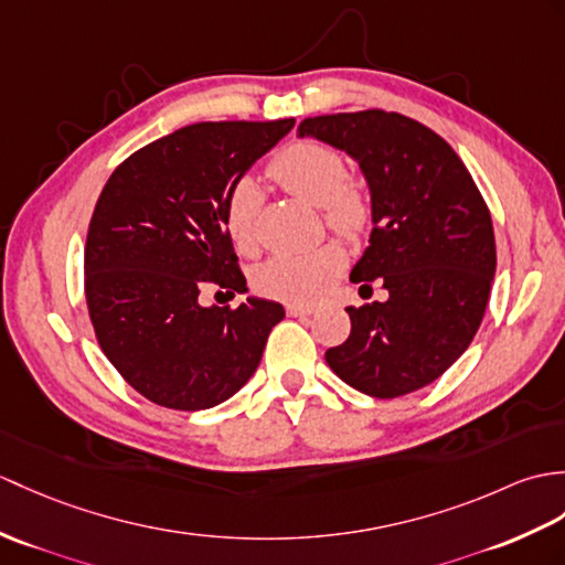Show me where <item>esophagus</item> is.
Listing matches in <instances>:
<instances>
[{"instance_id":"34e87169","label":"esophagus","mask_w":565,"mask_h":565,"mask_svg":"<svg viewBox=\"0 0 565 565\" xmlns=\"http://www.w3.org/2000/svg\"><path fill=\"white\" fill-rule=\"evenodd\" d=\"M286 312L291 315V318H303V315H312L315 306H306V303H288Z\"/></svg>"}]
</instances>
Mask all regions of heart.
<instances>
[{
    "mask_svg": "<svg viewBox=\"0 0 565 565\" xmlns=\"http://www.w3.org/2000/svg\"><path fill=\"white\" fill-rule=\"evenodd\" d=\"M271 178L284 190L322 209L327 226L347 238H359L369 228L373 206L359 182L347 180L344 156L324 143L300 139L288 143L269 163ZM259 190L253 180H238L228 192L226 231L241 253H253L257 243ZM344 267V250L337 243H324L308 253H281L262 262L253 271L259 294L291 303L320 298Z\"/></svg>",
    "mask_w": 565,
    "mask_h": 565,
    "instance_id": "1",
    "label": "heart"
}]
</instances>
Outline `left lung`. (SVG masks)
<instances>
[{
  "label": "left lung",
  "instance_id": "obj_1",
  "mask_svg": "<svg viewBox=\"0 0 565 565\" xmlns=\"http://www.w3.org/2000/svg\"><path fill=\"white\" fill-rule=\"evenodd\" d=\"M298 137L361 166L373 231L351 281H380L390 296L347 308L351 334L327 349V365L377 399L430 385L467 351L489 303L495 238L487 202L450 143L399 113L306 117Z\"/></svg>",
  "mask_w": 565,
  "mask_h": 565
}]
</instances>
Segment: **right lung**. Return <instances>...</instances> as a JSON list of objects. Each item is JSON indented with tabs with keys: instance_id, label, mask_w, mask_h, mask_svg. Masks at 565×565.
<instances>
[{
	"instance_id": "1",
	"label": "right lung",
	"mask_w": 565,
	"mask_h": 565,
	"mask_svg": "<svg viewBox=\"0 0 565 565\" xmlns=\"http://www.w3.org/2000/svg\"><path fill=\"white\" fill-rule=\"evenodd\" d=\"M294 125H188L135 151L105 182L86 235V306L103 353L149 402L212 409L257 371L281 303L250 296L238 308H204L200 288L247 291L226 200Z\"/></svg>"
}]
</instances>
